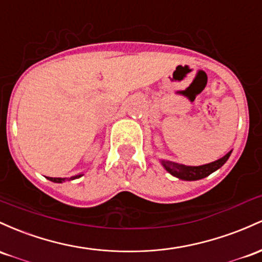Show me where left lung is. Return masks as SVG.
I'll use <instances>...</instances> for the list:
<instances>
[{"label":"left lung","instance_id":"1","mask_svg":"<svg viewBox=\"0 0 262 262\" xmlns=\"http://www.w3.org/2000/svg\"><path fill=\"white\" fill-rule=\"evenodd\" d=\"M231 151L228 152L224 157L220 158L218 161H214V162L203 164V166H184V164H179L174 162H169V161H162L163 167L166 168L172 176L177 177L179 179H184V181H198V179L205 178L211 174L213 172H215L216 169H219L220 167L224 164L228 158L230 157Z\"/></svg>","mask_w":262,"mask_h":262}]
</instances>
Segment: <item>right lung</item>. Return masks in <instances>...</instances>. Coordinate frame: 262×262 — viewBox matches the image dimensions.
Masks as SVG:
<instances>
[{"instance_id": "obj_1", "label": "right lung", "mask_w": 262, "mask_h": 262, "mask_svg": "<svg viewBox=\"0 0 262 262\" xmlns=\"http://www.w3.org/2000/svg\"><path fill=\"white\" fill-rule=\"evenodd\" d=\"M83 174H79V176H74V177H70V178H52V177H47L49 181L55 182V183H61V182H67V181H72V179H76L79 177H81Z\"/></svg>"}]
</instances>
